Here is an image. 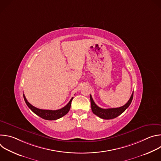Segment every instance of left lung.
<instances>
[{"label": "left lung", "mask_w": 161, "mask_h": 161, "mask_svg": "<svg viewBox=\"0 0 161 161\" xmlns=\"http://www.w3.org/2000/svg\"><path fill=\"white\" fill-rule=\"evenodd\" d=\"M133 93L132 94L128 102L124 106L116 108H108V109H103L99 108L96 105V104L94 103L92 96L90 95V102H91V108L92 111L93 113L95 114L96 115L98 116L101 119L109 120V119H113L117 117L121 114L130 104L132 98H133Z\"/></svg>", "instance_id": "left-lung-1"}]
</instances>
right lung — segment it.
<instances>
[{
    "label": "right lung",
    "mask_w": 161,
    "mask_h": 161,
    "mask_svg": "<svg viewBox=\"0 0 161 161\" xmlns=\"http://www.w3.org/2000/svg\"><path fill=\"white\" fill-rule=\"evenodd\" d=\"M24 98L25 101V103L28 106V107L35 113L37 115L40 117L41 118L45 119V120H57L63 116L65 115V114L69 111L71 108V102L73 99L71 98L70 101L68 103V104L63 107L61 109H57V110H49V109H41L37 108L34 106H33L32 104H31L27 100L25 95L24 94Z\"/></svg>",
    "instance_id": "obj_1"
}]
</instances>
